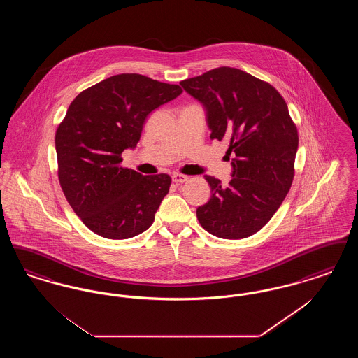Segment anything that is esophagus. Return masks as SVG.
Segmentation results:
<instances>
[{"instance_id":"1","label":"esophagus","mask_w":358,"mask_h":358,"mask_svg":"<svg viewBox=\"0 0 358 358\" xmlns=\"http://www.w3.org/2000/svg\"><path fill=\"white\" fill-rule=\"evenodd\" d=\"M171 180H173V182H176V184H182V182H185V181H187V176L180 174V173H176V174H173V176H171Z\"/></svg>"}]
</instances>
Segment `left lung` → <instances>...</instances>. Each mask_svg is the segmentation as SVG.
Here are the masks:
<instances>
[{
  "mask_svg": "<svg viewBox=\"0 0 358 358\" xmlns=\"http://www.w3.org/2000/svg\"><path fill=\"white\" fill-rule=\"evenodd\" d=\"M180 85L204 106L210 138L228 141L232 180L205 176L212 196L197 208L209 234L244 238L262 229L289 193L298 131L273 85L238 69L220 67Z\"/></svg>",
  "mask_w": 358,
  "mask_h": 358,
  "instance_id": "left-lung-1",
  "label": "left lung"
}]
</instances>
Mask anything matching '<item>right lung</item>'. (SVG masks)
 <instances>
[{
    "instance_id": "1",
    "label": "right lung",
    "mask_w": 358,
    "mask_h": 358,
    "mask_svg": "<svg viewBox=\"0 0 358 358\" xmlns=\"http://www.w3.org/2000/svg\"><path fill=\"white\" fill-rule=\"evenodd\" d=\"M181 92L180 85L120 73L69 104L55 136L59 181L73 212L96 235L134 238L153 224L171 178L120 168V154L136 148L148 115Z\"/></svg>"
}]
</instances>
